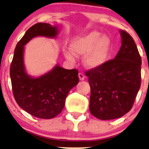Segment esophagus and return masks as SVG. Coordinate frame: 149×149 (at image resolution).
<instances>
[{
    "instance_id": "1",
    "label": "esophagus",
    "mask_w": 149,
    "mask_h": 149,
    "mask_svg": "<svg viewBox=\"0 0 149 149\" xmlns=\"http://www.w3.org/2000/svg\"><path fill=\"white\" fill-rule=\"evenodd\" d=\"M79 80L80 81H84V79H85V76H84V75L81 73H79Z\"/></svg>"
}]
</instances>
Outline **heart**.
<instances>
[{
	"instance_id": "heart-1",
	"label": "heart",
	"mask_w": 149,
	"mask_h": 149,
	"mask_svg": "<svg viewBox=\"0 0 149 149\" xmlns=\"http://www.w3.org/2000/svg\"><path fill=\"white\" fill-rule=\"evenodd\" d=\"M112 42L109 37L102 35L100 31H92L72 40L70 49L64 55L68 61L74 62L76 56H84V65L88 69H97L107 62L110 52Z\"/></svg>"
}]
</instances>
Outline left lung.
Returning a JSON list of instances; mask_svg holds the SVG:
<instances>
[{"mask_svg":"<svg viewBox=\"0 0 149 149\" xmlns=\"http://www.w3.org/2000/svg\"><path fill=\"white\" fill-rule=\"evenodd\" d=\"M121 47L113 60L86 72L91 87L89 109L103 120L119 118L131 109L141 86V58L134 40L120 30Z\"/></svg>","mask_w":149,"mask_h":149,"instance_id":"1","label":"left lung"}]
</instances>
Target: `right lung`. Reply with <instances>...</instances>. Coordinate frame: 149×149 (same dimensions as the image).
I'll return each instance as SVG.
<instances>
[{"instance_id":"add662e5","label":"right lung","mask_w":149,"mask_h":149,"mask_svg":"<svg viewBox=\"0 0 149 149\" xmlns=\"http://www.w3.org/2000/svg\"><path fill=\"white\" fill-rule=\"evenodd\" d=\"M58 33V26L47 23L33 25L16 45L10 65L12 90L16 102L30 115L42 119H52L62 112L69 91L79 83V72L57 64L42 76H30L24 65V46L34 37L55 38Z\"/></svg>"}]
</instances>
